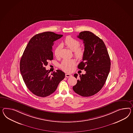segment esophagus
Segmentation results:
<instances>
[{
  "instance_id": "1",
  "label": "esophagus",
  "mask_w": 133,
  "mask_h": 133,
  "mask_svg": "<svg viewBox=\"0 0 133 133\" xmlns=\"http://www.w3.org/2000/svg\"><path fill=\"white\" fill-rule=\"evenodd\" d=\"M65 77H66V78H69V77H71L72 75L71 74H68V73H66L65 75Z\"/></svg>"
}]
</instances>
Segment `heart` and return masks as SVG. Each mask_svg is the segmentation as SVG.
<instances>
[{
  "label": "heart",
  "instance_id": "b5f03b06",
  "mask_svg": "<svg viewBox=\"0 0 133 133\" xmlns=\"http://www.w3.org/2000/svg\"><path fill=\"white\" fill-rule=\"evenodd\" d=\"M63 43L68 48L73 51L76 57L81 59L83 57L84 53V49L83 47L79 46L80 42L77 39L71 37H68L65 38ZM61 49V46L59 45L55 49V55L56 57L59 56ZM75 64L76 61L74 59H64L62 62L60 67L65 71H70Z\"/></svg>",
  "mask_w": 133,
  "mask_h": 133
}]
</instances>
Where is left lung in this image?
<instances>
[{"label": "left lung", "mask_w": 133, "mask_h": 133, "mask_svg": "<svg viewBox=\"0 0 133 133\" xmlns=\"http://www.w3.org/2000/svg\"><path fill=\"white\" fill-rule=\"evenodd\" d=\"M78 38L83 41L84 53L78 69L86 71L79 75L74 91L84 97L95 95L102 88L110 68V60L106 45L101 39L90 31L81 32ZM76 78H78L75 74Z\"/></svg>", "instance_id": "1"}]
</instances>
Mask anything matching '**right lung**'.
<instances>
[{"label": "right lung", "mask_w": 133, "mask_h": 133, "mask_svg": "<svg viewBox=\"0 0 133 133\" xmlns=\"http://www.w3.org/2000/svg\"><path fill=\"white\" fill-rule=\"evenodd\" d=\"M63 36L52 32L36 35L31 38L21 59L20 69L27 88L35 95L44 97L55 92L65 74L60 70L49 75L45 66L53 59L52 47Z\"/></svg>", "instance_id": "obj_1"}]
</instances>
